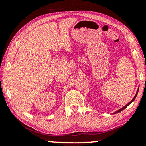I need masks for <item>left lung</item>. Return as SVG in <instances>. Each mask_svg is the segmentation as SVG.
I'll list each match as a JSON object with an SVG mask.
<instances>
[{
	"label": "left lung",
	"mask_w": 146,
	"mask_h": 146,
	"mask_svg": "<svg viewBox=\"0 0 146 146\" xmlns=\"http://www.w3.org/2000/svg\"><path fill=\"white\" fill-rule=\"evenodd\" d=\"M138 90H139V88H138V89H137V92H136V94H135V96H134V97H133V98L132 100H131L130 102H129L128 104H126V105H125V106H123V108H120V109H119V110H117V111H115V112H114V113H114V114H115V113H119V112H120V111H122V110H124V109L125 108H127V106H129V104H131V102H133V101H134V100L135 99V98H136V96H137V93H138Z\"/></svg>",
	"instance_id": "obj_1"
}]
</instances>
